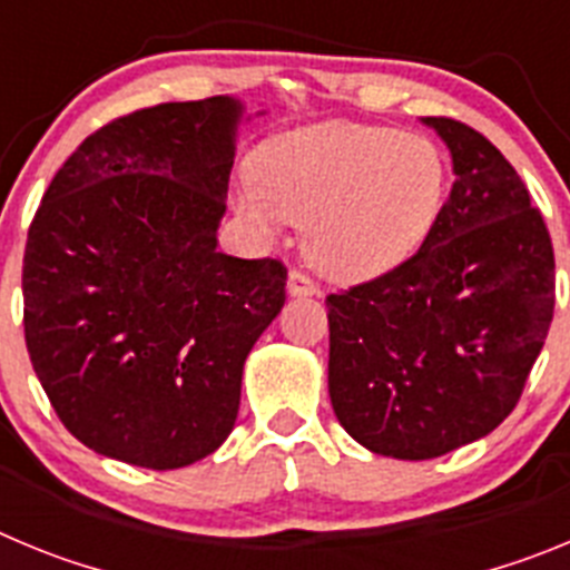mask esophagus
<instances>
[{
    "label": "esophagus",
    "mask_w": 570,
    "mask_h": 570,
    "mask_svg": "<svg viewBox=\"0 0 570 570\" xmlns=\"http://www.w3.org/2000/svg\"><path fill=\"white\" fill-rule=\"evenodd\" d=\"M288 291L291 296H311L316 294V285L305 271H291L288 274Z\"/></svg>",
    "instance_id": "obj_1"
}]
</instances>
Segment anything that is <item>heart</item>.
Segmentation results:
<instances>
[{"label": "heart", "mask_w": 570, "mask_h": 570, "mask_svg": "<svg viewBox=\"0 0 570 570\" xmlns=\"http://www.w3.org/2000/svg\"><path fill=\"white\" fill-rule=\"evenodd\" d=\"M445 156L394 128L322 122L268 139L236 208L262 234L305 225V254L331 279L365 282L414 256L445 203Z\"/></svg>", "instance_id": "1"}]
</instances>
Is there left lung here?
<instances>
[{"instance_id": "8db88e82", "label": "left lung", "mask_w": 570, "mask_h": 570, "mask_svg": "<svg viewBox=\"0 0 570 570\" xmlns=\"http://www.w3.org/2000/svg\"><path fill=\"white\" fill-rule=\"evenodd\" d=\"M456 183L411 259L328 299L331 405L360 445L434 460L491 434L553 320V245L525 183L480 130L425 116Z\"/></svg>"}]
</instances>
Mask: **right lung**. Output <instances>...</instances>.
<instances>
[{"instance_id":"obj_1","label":"right lung","mask_w":570,"mask_h":570,"mask_svg":"<svg viewBox=\"0 0 570 570\" xmlns=\"http://www.w3.org/2000/svg\"><path fill=\"white\" fill-rule=\"evenodd\" d=\"M242 105L102 125L50 179L22 262L24 345L82 445L170 471L234 431L242 365L285 305L279 259L216 248Z\"/></svg>"}]
</instances>
